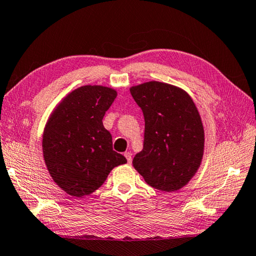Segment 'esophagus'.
Listing matches in <instances>:
<instances>
[{
    "mask_svg": "<svg viewBox=\"0 0 256 256\" xmlns=\"http://www.w3.org/2000/svg\"><path fill=\"white\" fill-rule=\"evenodd\" d=\"M124 158H127V162H128V164H132V153H130V152H126V153H124Z\"/></svg>",
    "mask_w": 256,
    "mask_h": 256,
    "instance_id": "1",
    "label": "esophagus"
}]
</instances>
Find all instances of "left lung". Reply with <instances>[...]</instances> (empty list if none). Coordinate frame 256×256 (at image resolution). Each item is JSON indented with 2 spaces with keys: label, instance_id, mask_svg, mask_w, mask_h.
I'll return each mask as SVG.
<instances>
[{
  "label": "left lung",
  "instance_id": "obj_1",
  "mask_svg": "<svg viewBox=\"0 0 256 256\" xmlns=\"http://www.w3.org/2000/svg\"><path fill=\"white\" fill-rule=\"evenodd\" d=\"M145 119L144 147L134 168L155 189L180 190L201 164L204 132L189 94L166 83L147 82L130 88Z\"/></svg>",
  "mask_w": 256,
  "mask_h": 256
}]
</instances>
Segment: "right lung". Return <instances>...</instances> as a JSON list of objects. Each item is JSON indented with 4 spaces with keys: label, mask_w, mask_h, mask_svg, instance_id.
<instances>
[{
    "label": "right lung",
    "mask_w": 256,
    "mask_h": 256,
    "mask_svg": "<svg viewBox=\"0 0 256 256\" xmlns=\"http://www.w3.org/2000/svg\"><path fill=\"white\" fill-rule=\"evenodd\" d=\"M116 96L114 88L85 85L62 98L48 119L42 136L44 163L70 196L91 194L112 168L127 163L112 148V136L102 122Z\"/></svg>",
    "instance_id": "add662e5"
}]
</instances>
